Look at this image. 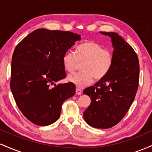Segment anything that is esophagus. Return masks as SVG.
<instances>
[{
	"label": "esophagus",
	"instance_id": "esophagus-1",
	"mask_svg": "<svg viewBox=\"0 0 152 152\" xmlns=\"http://www.w3.org/2000/svg\"><path fill=\"white\" fill-rule=\"evenodd\" d=\"M76 94H77V95H81V94H82V91L81 89H79V88H76Z\"/></svg>",
	"mask_w": 152,
	"mask_h": 152
}]
</instances>
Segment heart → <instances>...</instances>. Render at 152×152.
I'll use <instances>...</instances> for the list:
<instances>
[{"label":"heart","mask_w":152,"mask_h":152,"mask_svg":"<svg viewBox=\"0 0 152 152\" xmlns=\"http://www.w3.org/2000/svg\"><path fill=\"white\" fill-rule=\"evenodd\" d=\"M113 54L99 43L86 41L78 45L76 53L69 50L63 56V64L68 72L77 69L79 63H83V71L68 76V81L78 88L92 83L94 77L99 80L108 74L113 64Z\"/></svg>","instance_id":"1"}]
</instances>
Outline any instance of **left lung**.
Masks as SVG:
<instances>
[{"label":"left lung","instance_id":"1","mask_svg":"<svg viewBox=\"0 0 152 152\" xmlns=\"http://www.w3.org/2000/svg\"><path fill=\"white\" fill-rule=\"evenodd\" d=\"M100 33L111 38L114 61L104 78L83 90L91 100L83 118L94 128L109 129L121 121L134 102L139 86V64L137 53L119 35Z\"/></svg>","mask_w":152,"mask_h":152}]
</instances>
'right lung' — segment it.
Listing matches in <instances>:
<instances>
[{
	"mask_svg": "<svg viewBox=\"0 0 152 152\" xmlns=\"http://www.w3.org/2000/svg\"><path fill=\"white\" fill-rule=\"evenodd\" d=\"M81 39L70 31L39 28L15 47L10 89L19 109L34 124L48 126L56 121L63 103L76 93L74 83L55 82L66 77L63 56Z\"/></svg>",
	"mask_w": 152,
	"mask_h": 152,
	"instance_id": "right-lung-1",
	"label": "right lung"
}]
</instances>
